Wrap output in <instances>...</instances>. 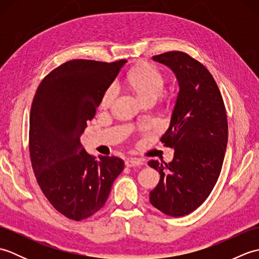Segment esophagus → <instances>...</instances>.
Instances as JSON below:
<instances>
[{
	"mask_svg": "<svg viewBox=\"0 0 259 259\" xmlns=\"http://www.w3.org/2000/svg\"><path fill=\"white\" fill-rule=\"evenodd\" d=\"M145 161L139 158H128L125 159V166L126 167H136V166H141L144 164Z\"/></svg>",
	"mask_w": 259,
	"mask_h": 259,
	"instance_id": "1",
	"label": "esophagus"
}]
</instances>
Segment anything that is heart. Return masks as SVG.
I'll return each mask as SVG.
<instances>
[{
    "label": "heart",
    "instance_id": "1",
    "mask_svg": "<svg viewBox=\"0 0 259 259\" xmlns=\"http://www.w3.org/2000/svg\"><path fill=\"white\" fill-rule=\"evenodd\" d=\"M126 82L142 100L148 101L156 100V98L160 95L164 83V78L156 67L145 63L137 65L130 71L126 75ZM115 96H117V88L110 85L102 96V107L111 106Z\"/></svg>",
    "mask_w": 259,
    "mask_h": 259
}]
</instances>
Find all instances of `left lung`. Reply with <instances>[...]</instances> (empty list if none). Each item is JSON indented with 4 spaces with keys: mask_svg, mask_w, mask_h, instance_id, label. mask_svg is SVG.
Listing matches in <instances>:
<instances>
[{
    "mask_svg": "<svg viewBox=\"0 0 259 259\" xmlns=\"http://www.w3.org/2000/svg\"><path fill=\"white\" fill-rule=\"evenodd\" d=\"M152 60L172 71L179 93L160 139L175 150L172 161L148 162L160 174L150 202L168 216L181 217L207 199L221 175L228 139L226 109L216 81L194 58L170 51Z\"/></svg>",
    "mask_w": 259,
    "mask_h": 259,
    "instance_id": "8db88e82",
    "label": "left lung"
}]
</instances>
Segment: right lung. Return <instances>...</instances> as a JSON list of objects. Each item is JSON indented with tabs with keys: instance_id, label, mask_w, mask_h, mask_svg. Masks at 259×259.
<instances>
[{
	"instance_id": "obj_1",
	"label": "right lung",
	"mask_w": 259,
	"mask_h": 259,
	"mask_svg": "<svg viewBox=\"0 0 259 259\" xmlns=\"http://www.w3.org/2000/svg\"><path fill=\"white\" fill-rule=\"evenodd\" d=\"M126 60H71L41 81L30 114L29 148L38 186L57 210L82 221L106 203L124 162L89 155L80 137Z\"/></svg>"
}]
</instances>
